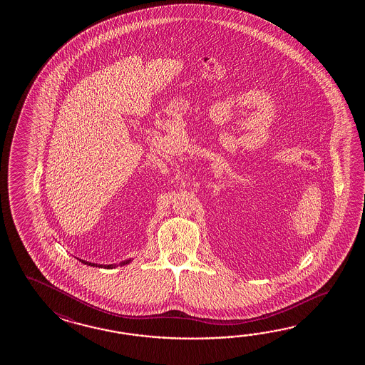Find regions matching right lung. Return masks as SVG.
Listing matches in <instances>:
<instances>
[{
    "mask_svg": "<svg viewBox=\"0 0 365 365\" xmlns=\"http://www.w3.org/2000/svg\"><path fill=\"white\" fill-rule=\"evenodd\" d=\"M79 259V258H78ZM82 264H87V266H93V267H104V269H115L116 267V264H91V262H87V261H83V259H79ZM132 262V259H126V261H123V262H120V266H124V264H130Z\"/></svg>",
    "mask_w": 365,
    "mask_h": 365,
    "instance_id": "right-lung-1",
    "label": "right lung"
}]
</instances>
